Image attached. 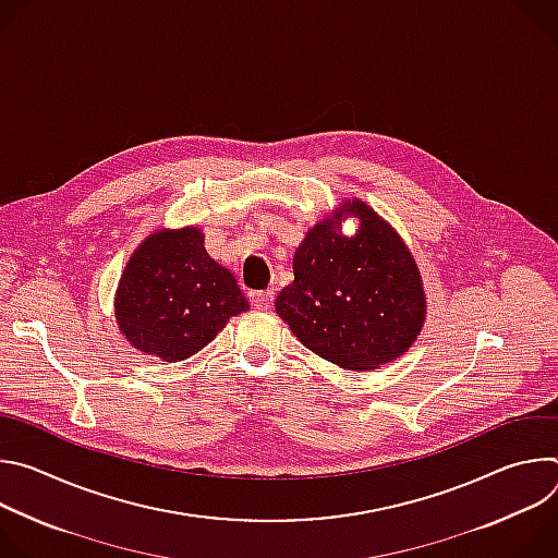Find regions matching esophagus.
I'll list each match as a JSON object with an SVG mask.
<instances>
[{
    "label": "esophagus",
    "instance_id": "obj_1",
    "mask_svg": "<svg viewBox=\"0 0 558 558\" xmlns=\"http://www.w3.org/2000/svg\"><path fill=\"white\" fill-rule=\"evenodd\" d=\"M252 302H254V306H256V308H260V311H269V308L274 306V291H271V289H267V291H258V293H254V295H252Z\"/></svg>",
    "mask_w": 558,
    "mask_h": 558
}]
</instances>
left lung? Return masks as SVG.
Listing matches in <instances>:
<instances>
[{"label":"left lung","mask_w":558,"mask_h":558,"mask_svg":"<svg viewBox=\"0 0 558 558\" xmlns=\"http://www.w3.org/2000/svg\"><path fill=\"white\" fill-rule=\"evenodd\" d=\"M349 215L359 218L351 236L341 233ZM276 313L315 355L347 371H373L415 344L426 293L402 235L364 201L347 198L306 231Z\"/></svg>","instance_id":"left-lung-1"}]
</instances>
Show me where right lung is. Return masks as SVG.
<instances>
[{"mask_svg":"<svg viewBox=\"0 0 558 558\" xmlns=\"http://www.w3.org/2000/svg\"><path fill=\"white\" fill-rule=\"evenodd\" d=\"M250 308L229 269L205 250L201 227L156 229L130 256L114 295L119 331L141 353L181 362Z\"/></svg>","mask_w":558,"mask_h":558,"instance_id":"add662e5","label":"right lung"}]
</instances>
